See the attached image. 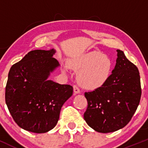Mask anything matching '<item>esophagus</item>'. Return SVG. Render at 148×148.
<instances>
[{
    "label": "esophagus",
    "instance_id": "esophagus-1",
    "mask_svg": "<svg viewBox=\"0 0 148 148\" xmlns=\"http://www.w3.org/2000/svg\"><path fill=\"white\" fill-rule=\"evenodd\" d=\"M73 88H74V93H75V94H79L81 91H80V89L79 88V87H78L77 86H75V85H74V86H73Z\"/></svg>",
    "mask_w": 148,
    "mask_h": 148
}]
</instances>
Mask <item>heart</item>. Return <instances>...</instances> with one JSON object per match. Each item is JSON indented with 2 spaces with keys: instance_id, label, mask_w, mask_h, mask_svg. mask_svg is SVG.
Masks as SVG:
<instances>
[{
  "instance_id": "1",
  "label": "heart",
  "mask_w": 148,
  "mask_h": 148,
  "mask_svg": "<svg viewBox=\"0 0 148 148\" xmlns=\"http://www.w3.org/2000/svg\"><path fill=\"white\" fill-rule=\"evenodd\" d=\"M69 66L78 73V82L85 89L95 90L103 86L111 76L113 62L102 53L91 51L82 56L72 59ZM64 72H69V67L64 65Z\"/></svg>"
}]
</instances>
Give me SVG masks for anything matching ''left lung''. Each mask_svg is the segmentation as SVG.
I'll use <instances>...</instances> for the list:
<instances>
[{"instance_id":"left-lung-1","label":"left lung","mask_w":148,"mask_h":148,"mask_svg":"<svg viewBox=\"0 0 148 148\" xmlns=\"http://www.w3.org/2000/svg\"><path fill=\"white\" fill-rule=\"evenodd\" d=\"M109 79L94 91L85 92L88 107L84 118L96 132L109 133L123 128L136 111L141 96L140 75L136 66L123 51Z\"/></svg>"}]
</instances>
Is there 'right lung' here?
Instances as JSON below:
<instances>
[{
	"label": "right lung",
	"mask_w": 148,
	"mask_h": 148,
	"mask_svg": "<svg viewBox=\"0 0 148 148\" xmlns=\"http://www.w3.org/2000/svg\"><path fill=\"white\" fill-rule=\"evenodd\" d=\"M49 51L34 50L12 66L5 88V102L21 128L46 133L57 125L62 105L72 95L73 87L48 78L60 66Z\"/></svg>",
	"instance_id": "1"
}]
</instances>
